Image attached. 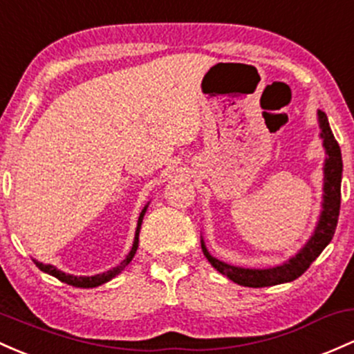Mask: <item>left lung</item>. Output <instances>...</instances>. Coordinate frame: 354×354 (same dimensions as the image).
I'll list each match as a JSON object with an SVG mask.
<instances>
[{
  "instance_id": "8db88e82",
  "label": "left lung",
  "mask_w": 354,
  "mask_h": 354,
  "mask_svg": "<svg viewBox=\"0 0 354 354\" xmlns=\"http://www.w3.org/2000/svg\"><path fill=\"white\" fill-rule=\"evenodd\" d=\"M319 115V126H321V138L324 139L326 159L324 166V209L321 213L319 225H317L316 232L310 236L308 245L302 248L301 252L286 262L284 266L274 267V269H242V267L228 266V263L220 262L218 259L212 257L208 254L207 247L201 243L205 257L208 262L215 267L220 274L227 275L230 281L235 284L245 286V287H267L275 284H284V282L296 281L301 277L306 270L309 269L310 263L314 262L326 245L333 240L335 235L337 218H339V207H341V174H343V159H341V149L337 141L333 136L331 127H329L328 118L322 111L317 112Z\"/></svg>"
}]
</instances>
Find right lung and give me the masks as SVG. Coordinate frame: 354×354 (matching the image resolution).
<instances>
[{"instance_id":"1","label":"right lung","mask_w":354,"mask_h":354,"mask_svg":"<svg viewBox=\"0 0 354 354\" xmlns=\"http://www.w3.org/2000/svg\"><path fill=\"white\" fill-rule=\"evenodd\" d=\"M145 213H146V208L142 209V213H141V215H139V220H138V230H136L134 243H133V248H131L129 255H127V257L124 259L122 262H120L118 267H114V269H111V270L104 272V274L92 275V277H75V275L64 274V272L57 270L55 267H52V266H45V263L37 262V260H35V263H37V267H38V269H40V270H44V272H46V274L53 275V277H57L58 281L65 282V284H70V286H75V287H85V289H88V287H97V286L104 284V282H109V281H111L112 277H115V275H118L120 270L126 269L127 263H129L131 260H133L134 254H136V250H138V243H139V230H141V223H142V216H145Z\"/></svg>"}]
</instances>
